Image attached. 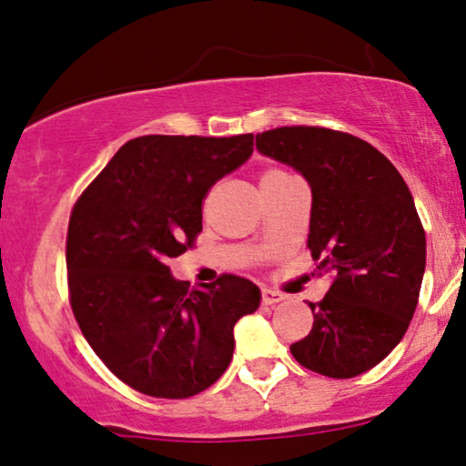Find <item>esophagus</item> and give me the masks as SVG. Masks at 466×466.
Segmentation results:
<instances>
[{
  "mask_svg": "<svg viewBox=\"0 0 466 466\" xmlns=\"http://www.w3.org/2000/svg\"><path fill=\"white\" fill-rule=\"evenodd\" d=\"M260 301H263V305H276L279 301H284V295L273 289H263L260 290Z\"/></svg>",
  "mask_w": 466,
  "mask_h": 466,
  "instance_id": "1",
  "label": "esophagus"
}]
</instances>
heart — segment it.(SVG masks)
Masks as SVG:
<instances>
[{
	"label": "heart",
	"mask_w": 466,
	"mask_h": 466,
	"mask_svg": "<svg viewBox=\"0 0 466 466\" xmlns=\"http://www.w3.org/2000/svg\"><path fill=\"white\" fill-rule=\"evenodd\" d=\"M284 176H289V171H284V169H279V167H267L263 174H260V182L276 180V177H284Z\"/></svg>",
	"instance_id": "b5f03b06"
}]
</instances>
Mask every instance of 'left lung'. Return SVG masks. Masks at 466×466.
Returning <instances> with one entry per match:
<instances>
[{
    "label": "left lung",
    "instance_id": "obj_1",
    "mask_svg": "<svg viewBox=\"0 0 466 466\" xmlns=\"http://www.w3.org/2000/svg\"><path fill=\"white\" fill-rule=\"evenodd\" d=\"M257 148L309 182L308 248L333 278L290 352L309 371L356 378L397 348L416 311L426 235L413 197L397 167L350 133L279 127L258 133Z\"/></svg>",
    "mask_w": 466,
    "mask_h": 466
}]
</instances>
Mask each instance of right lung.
<instances>
[{"label":"right lung","instance_id":"1","mask_svg":"<svg viewBox=\"0 0 466 466\" xmlns=\"http://www.w3.org/2000/svg\"><path fill=\"white\" fill-rule=\"evenodd\" d=\"M254 136H144L127 142L78 197L67 227L76 322L104 365L133 390L188 399L233 359V327L260 290L222 273L190 290L167 258L195 246L209 188L252 155Z\"/></svg>","mask_w":466,"mask_h":466}]
</instances>
